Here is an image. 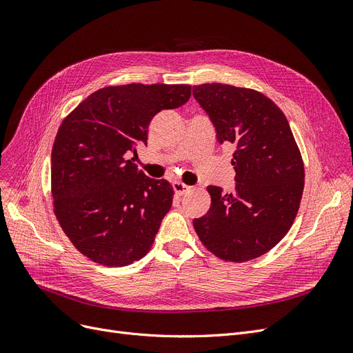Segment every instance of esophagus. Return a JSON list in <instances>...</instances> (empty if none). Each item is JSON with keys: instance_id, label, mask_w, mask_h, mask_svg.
Segmentation results:
<instances>
[{"instance_id": "1", "label": "esophagus", "mask_w": 353, "mask_h": 353, "mask_svg": "<svg viewBox=\"0 0 353 353\" xmlns=\"http://www.w3.org/2000/svg\"><path fill=\"white\" fill-rule=\"evenodd\" d=\"M172 187H174V191H175L176 195H183L187 191H190L192 188V187L187 185V183H183V182H174Z\"/></svg>"}]
</instances>
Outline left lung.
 Wrapping results in <instances>:
<instances>
[{
	"label": "left lung",
	"instance_id": "1",
	"mask_svg": "<svg viewBox=\"0 0 353 353\" xmlns=\"http://www.w3.org/2000/svg\"><path fill=\"white\" fill-rule=\"evenodd\" d=\"M192 94L220 143L236 150V191L207 187L208 212L192 221L198 239L218 259L244 263L270 251L289 232L305 187V165L286 116L261 92L204 83Z\"/></svg>",
	"mask_w": 353,
	"mask_h": 353
}]
</instances>
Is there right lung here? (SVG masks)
<instances>
[{"label": "right lung", "mask_w": 353, "mask_h": 353, "mask_svg": "<svg viewBox=\"0 0 353 353\" xmlns=\"http://www.w3.org/2000/svg\"><path fill=\"white\" fill-rule=\"evenodd\" d=\"M191 97L190 85L130 83L93 92L64 117L52 150L53 210L89 260L123 267L146 256L174 188L126 155L146 143L152 117Z\"/></svg>", "instance_id": "obj_1"}]
</instances>
